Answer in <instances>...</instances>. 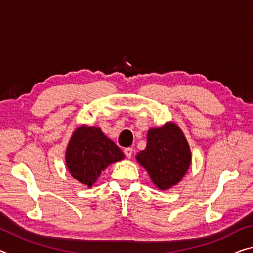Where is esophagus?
Listing matches in <instances>:
<instances>
[{
  "mask_svg": "<svg viewBox=\"0 0 253 253\" xmlns=\"http://www.w3.org/2000/svg\"><path fill=\"white\" fill-rule=\"evenodd\" d=\"M124 153H125V155H126L128 158H130L131 155H132V148L127 147V148L124 149Z\"/></svg>",
  "mask_w": 253,
  "mask_h": 253,
  "instance_id": "34e87169",
  "label": "esophagus"
}]
</instances>
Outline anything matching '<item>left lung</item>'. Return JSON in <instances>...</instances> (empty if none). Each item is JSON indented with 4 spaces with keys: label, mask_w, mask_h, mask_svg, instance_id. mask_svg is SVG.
<instances>
[{
    "label": "left lung",
    "mask_w": 253,
    "mask_h": 253,
    "mask_svg": "<svg viewBox=\"0 0 253 253\" xmlns=\"http://www.w3.org/2000/svg\"><path fill=\"white\" fill-rule=\"evenodd\" d=\"M136 158L146 169L153 183L166 190L177 184L187 172L191 152L182 130L169 123L148 130L146 148Z\"/></svg>",
    "instance_id": "left-lung-1"
}]
</instances>
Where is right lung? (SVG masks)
Listing matches in <instances>:
<instances>
[{
	"label": "right lung",
	"mask_w": 253,
	"mask_h": 253,
	"mask_svg": "<svg viewBox=\"0 0 253 253\" xmlns=\"http://www.w3.org/2000/svg\"><path fill=\"white\" fill-rule=\"evenodd\" d=\"M124 153L100 128H77L68 145L66 162L72 177L89 187L111 163L121 161Z\"/></svg>",
	"instance_id": "right-lung-1"
}]
</instances>
